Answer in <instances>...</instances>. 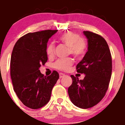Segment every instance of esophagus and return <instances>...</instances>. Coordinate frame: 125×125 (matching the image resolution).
<instances>
[{"label":"esophagus","mask_w":125,"mask_h":125,"mask_svg":"<svg viewBox=\"0 0 125 125\" xmlns=\"http://www.w3.org/2000/svg\"><path fill=\"white\" fill-rule=\"evenodd\" d=\"M64 76H65L64 74H63V73H59V78H64Z\"/></svg>","instance_id":"1"}]
</instances>
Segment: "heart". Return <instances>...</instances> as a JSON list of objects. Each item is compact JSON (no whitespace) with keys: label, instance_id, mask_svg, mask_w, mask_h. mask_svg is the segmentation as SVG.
<instances>
[{"label":"heart","instance_id":"obj_1","mask_svg":"<svg viewBox=\"0 0 125 125\" xmlns=\"http://www.w3.org/2000/svg\"><path fill=\"white\" fill-rule=\"evenodd\" d=\"M59 40L69 47V54L76 58H80L84 55L88 44L84 37H79L78 34L71 31L66 32L59 37ZM55 46L53 43H50L47 47L46 52L48 56L52 57L54 54ZM73 64V61L71 58L59 59L54 64V67L58 70L66 71Z\"/></svg>","mask_w":125,"mask_h":125}]
</instances>
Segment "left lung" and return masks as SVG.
Instances as JSON below:
<instances>
[{"mask_svg": "<svg viewBox=\"0 0 125 125\" xmlns=\"http://www.w3.org/2000/svg\"><path fill=\"white\" fill-rule=\"evenodd\" d=\"M83 33L88 39V51L76 69L86 76L83 80L71 76L73 83L68 88V94L75 106L87 109L97 104L105 96L111 79L112 59L103 37L90 31Z\"/></svg>", "mask_w": 125, "mask_h": 125, "instance_id": "left-lung-1", "label": "left lung"}]
</instances>
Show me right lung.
Returning a JSON list of instances; mask_svg holds the SVG:
<instances>
[{
	"instance_id": "obj_1",
	"label": "right lung",
	"mask_w": 125,
	"mask_h": 125,
	"mask_svg": "<svg viewBox=\"0 0 125 125\" xmlns=\"http://www.w3.org/2000/svg\"><path fill=\"white\" fill-rule=\"evenodd\" d=\"M57 31L28 33L21 37L13 48L10 76L14 90L24 105L31 109L41 108L49 102L52 89L59 79L56 71L46 77L39 70L47 61V42Z\"/></svg>"
}]
</instances>
